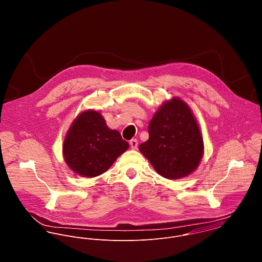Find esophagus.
Segmentation results:
<instances>
[{
    "label": "esophagus",
    "mask_w": 262,
    "mask_h": 262,
    "mask_svg": "<svg viewBox=\"0 0 262 262\" xmlns=\"http://www.w3.org/2000/svg\"><path fill=\"white\" fill-rule=\"evenodd\" d=\"M130 146L132 149H137L138 147V141L136 139H132L130 140Z\"/></svg>",
    "instance_id": "obj_1"
}]
</instances>
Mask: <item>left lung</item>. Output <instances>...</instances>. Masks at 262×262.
I'll list each match as a JSON object with an SVG mask.
<instances>
[{
  "label": "left lung",
  "instance_id": "left-lung-1",
  "mask_svg": "<svg viewBox=\"0 0 262 262\" xmlns=\"http://www.w3.org/2000/svg\"><path fill=\"white\" fill-rule=\"evenodd\" d=\"M148 133L149 139L139 150L158 174L179 180L198 168L204 140L193 113L181 98L162 103L149 122Z\"/></svg>",
  "mask_w": 262,
  "mask_h": 262
}]
</instances>
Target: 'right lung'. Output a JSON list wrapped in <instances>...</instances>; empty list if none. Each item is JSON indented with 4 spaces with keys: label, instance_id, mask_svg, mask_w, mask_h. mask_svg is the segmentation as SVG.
<instances>
[{
    "label": "right lung",
    "instance_id": "add662e5",
    "mask_svg": "<svg viewBox=\"0 0 262 262\" xmlns=\"http://www.w3.org/2000/svg\"><path fill=\"white\" fill-rule=\"evenodd\" d=\"M128 148V142L107 126L102 114L90 109L79 113L69 128L62 155L75 173L95 178L106 172Z\"/></svg>",
    "mask_w": 262,
    "mask_h": 262
}]
</instances>
